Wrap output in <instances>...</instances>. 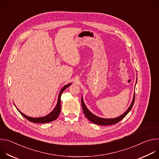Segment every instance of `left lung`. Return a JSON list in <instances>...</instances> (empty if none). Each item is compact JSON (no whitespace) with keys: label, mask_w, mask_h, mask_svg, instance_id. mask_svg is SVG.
Instances as JSON below:
<instances>
[{"label":"left lung","mask_w":159,"mask_h":159,"mask_svg":"<svg viewBox=\"0 0 159 159\" xmlns=\"http://www.w3.org/2000/svg\"><path fill=\"white\" fill-rule=\"evenodd\" d=\"M134 99H135V93H134L132 102H131L129 107H128V109L123 113L122 115H121L117 118H111V119L102 118L98 117L96 115H93V113L86 107V106L84 102L82 97L81 99V103H82V109H83V112L84 113V115L90 121H91L92 123L98 125H114V124L118 123L128 115V113L130 111V110L131 109V108L134 104Z\"/></svg>","instance_id":"8db88e82"}]
</instances>
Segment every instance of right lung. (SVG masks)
Wrapping results in <instances>:
<instances>
[{
	"label": "right lung",
	"mask_w": 159,
	"mask_h": 159,
	"mask_svg": "<svg viewBox=\"0 0 159 159\" xmlns=\"http://www.w3.org/2000/svg\"><path fill=\"white\" fill-rule=\"evenodd\" d=\"M71 85V84H69L67 85H65L60 90V92L59 93L58 95V101H57V104L55 107V109L48 114V115L43 116V117H41V118H31L30 116H28L26 115H25V114H23L22 112H20L17 107L16 109L18 110V111L20 113V115L22 116H23L25 118H26L28 120H29L31 122L33 123H49V122H52L54 120H55L59 116L60 113V111H61V102H60V98H61V95L62 94V93L64 91V90L68 87H69Z\"/></svg>",
	"instance_id": "1"
}]
</instances>
